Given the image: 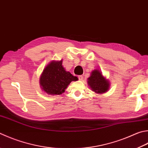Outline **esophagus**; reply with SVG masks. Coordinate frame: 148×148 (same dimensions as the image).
Returning <instances> with one entry per match:
<instances>
[{
	"label": "esophagus",
	"instance_id": "esophagus-1",
	"mask_svg": "<svg viewBox=\"0 0 148 148\" xmlns=\"http://www.w3.org/2000/svg\"><path fill=\"white\" fill-rule=\"evenodd\" d=\"M78 78H79V80H82L83 79V76L82 75H79V76H78Z\"/></svg>",
	"mask_w": 148,
	"mask_h": 148
}]
</instances>
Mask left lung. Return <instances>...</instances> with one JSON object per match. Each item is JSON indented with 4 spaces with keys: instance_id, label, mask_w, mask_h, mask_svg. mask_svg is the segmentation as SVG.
Here are the masks:
<instances>
[{
    "instance_id": "obj_1",
    "label": "left lung",
    "mask_w": 148,
    "mask_h": 148,
    "mask_svg": "<svg viewBox=\"0 0 148 148\" xmlns=\"http://www.w3.org/2000/svg\"><path fill=\"white\" fill-rule=\"evenodd\" d=\"M88 84L91 90L98 94L107 92L110 86L109 80L103 76L99 69H95L91 72V76L88 79Z\"/></svg>"
}]
</instances>
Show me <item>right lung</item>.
I'll use <instances>...</instances> for the list:
<instances>
[{
	"instance_id": "right-lung-1",
	"label": "right lung",
	"mask_w": 148,
	"mask_h": 148,
	"mask_svg": "<svg viewBox=\"0 0 148 148\" xmlns=\"http://www.w3.org/2000/svg\"><path fill=\"white\" fill-rule=\"evenodd\" d=\"M62 60H53L44 68L40 77L42 90L48 95H60L72 81L78 80L62 66Z\"/></svg>"
}]
</instances>
